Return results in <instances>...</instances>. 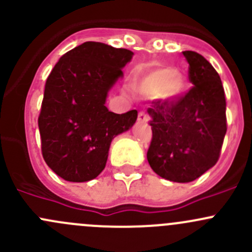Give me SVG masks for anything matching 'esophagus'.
Here are the masks:
<instances>
[{"label":"esophagus","mask_w":252,"mask_h":252,"mask_svg":"<svg viewBox=\"0 0 252 252\" xmlns=\"http://www.w3.org/2000/svg\"><path fill=\"white\" fill-rule=\"evenodd\" d=\"M138 122L139 123H147L149 122V116L145 112H140L138 114Z\"/></svg>","instance_id":"esophagus-1"}]
</instances>
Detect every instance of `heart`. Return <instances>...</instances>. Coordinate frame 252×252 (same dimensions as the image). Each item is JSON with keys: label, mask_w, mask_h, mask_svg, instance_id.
I'll return each mask as SVG.
<instances>
[{"label": "heart", "mask_w": 252, "mask_h": 252, "mask_svg": "<svg viewBox=\"0 0 252 252\" xmlns=\"http://www.w3.org/2000/svg\"><path fill=\"white\" fill-rule=\"evenodd\" d=\"M134 89L145 96H158L163 101L173 102L179 100L188 89L184 74L174 67H155L144 72L134 83Z\"/></svg>", "instance_id": "1"}]
</instances>
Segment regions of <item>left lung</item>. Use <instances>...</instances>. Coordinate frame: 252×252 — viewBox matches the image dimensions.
Returning a JSON list of instances; mask_svg holds the SVG:
<instances>
[{
	"mask_svg": "<svg viewBox=\"0 0 252 252\" xmlns=\"http://www.w3.org/2000/svg\"><path fill=\"white\" fill-rule=\"evenodd\" d=\"M189 63V93L174 102L147 108L152 140L147 161L156 174L175 183L201 177L218 161L227 133L222 81L210 62L194 51L183 52Z\"/></svg>",
	"mask_w": 252,
	"mask_h": 252,
	"instance_id": "8db88e82",
	"label": "left lung"
}]
</instances>
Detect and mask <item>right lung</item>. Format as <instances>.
I'll return each mask as SVG.
<instances>
[{
	"mask_svg": "<svg viewBox=\"0 0 252 252\" xmlns=\"http://www.w3.org/2000/svg\"><path fill=\"white\" fill-rule=\"evenodd\" d=\"M133 55L88 41L64 53L48 75L39 116L41 151L47 166L67 182L97 177L112 140L136 122V110L117 114L105 106Z\"/></svg>",
	"mask_w": 252,
	"mask_h": 252,
	"instance_id": "1",
	"label": "right lung"
}]
</instances>
